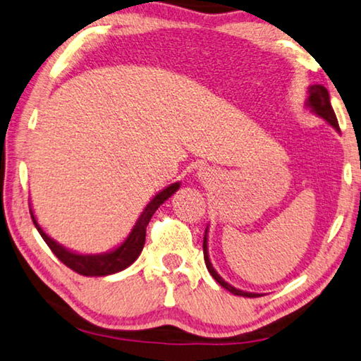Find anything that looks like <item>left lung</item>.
Wrapping results in <instances>:
<instances>
[{
  "mask_svg": "<svg viewBox=\"0 0 361 361\" xmlns=\"http://www.w3.org/2000/svg\"><path fill=\"white\" fill-rule=\"evenodd\" d=\"M308 102L307 104L312 111H314L316 114L319 116V118H323L324 121H328V123L334 127L336 130H339V123H337V118H336V113L334 109L331 106V99H329V92L326 90V87L323 85H312L308 88ZM203 255H204V263H207V268L209 271V274H212L216 281H218L219 286H223L224 289H227L229 292L234 293V295H242V297H258L259 293H252V292H243V290H238L235 287H232L231 284H227V282L221 277L218 273H216L214 268L212 266V262H209V257H208V245H207V231H204V238H203Z\"/></svg>",
  "mask_w": 361,
  "mask_h": 361,
  "instance_id": "8db88e82",
  "label": "left lung"
}]
</instances>
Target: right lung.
<instances>
[{
	"mask_svg": "<svg viewBox=\"0 0 361 361\" xmlns=\"http://www.w3.org/2000/svg\"><path fill=\"white\" fill-rule=\"evenodd\" d=\"M179 188V182L176 184L166 187L163 192L157 193L152 202L147 204V208L143 209V213L140 214V218L134 226V229L129 234V237L126 238V242L121 245L119 248H116L114 252L104 253V255H79V253H72L69 250H66L64 247H61L59 243H56L53 238H49L38 223L35 221V216H33L32 209H30V216L33 224H35L37 231L40 232V235L43 237V240L47 242V245L51 248V252L56 255V257L63 262L68 268H71L75 273H79L82 276H108V274H114L119 273V271L126 269L127 266H130L135 262L140 255L143 243H145V235H147V226L152 219L153 213L159 208V204H163L166 200H168L173 193Z\"/></svg>",
	"mask_w": 361,
	"mask_h": 361,
	"instance_id": "1",
	"label": "right lung"
}]
</instances>
